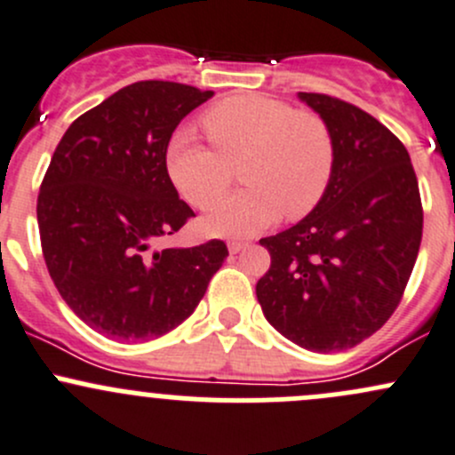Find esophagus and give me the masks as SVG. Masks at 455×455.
I'll return each instance as SVG.
<instances>
[{"mask_svg": "<svg viewBox=\"0 0 455 455\" xmlns=\"http://www.w3.org/2000/svg\"><path fill=\"white\" fill-rule=\"evenodd\" d=\"M244 249H246V242H235V240L228 242V251H231L233 255L240 253V251H244Z\"/></svg>", "mask_w": 455, "mask_h": 455, "instance_id": "obj_1", "label": "esophagus"}]
</instances>
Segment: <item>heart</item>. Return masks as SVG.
I'll list each match as a JSON object with an SVG mask.
<instances>
[{"instance_id":"heart-1","label":"heart","mask_w":455,"mask_h":455,"mask_svg":"<svg viewBox=\"0 0 455 455\" xmlns=\"http://www.w3.org/2000/svg\"><path fill=\"white\" fill-rule=\"evenodd\" d=\"M206 147L189 130L167 145V173L196 209H209L231 182L228 164H240L244 189L224 198L202 220L211 235L251 237L283 213L299 220L319 206L332 182L337 147L328 123L264 94H235L202 114Z\"/></svg>"}]
</instances>
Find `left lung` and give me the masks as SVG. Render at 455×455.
<instances>
[{
  "label": "left lung",
  "mask_w": 455,
  "mask_h": 455,
  "mask_svg": "<svg viewBox=\"0 0 455 455\" xmlns=\"http://www.w3.org/2000/svg\"><path fill=\"white\" fill-rule=\"evenodd\" d=\"M332 132L328 194L304 220L261 237L270 268L255 292L268 323L297 346L339 352L392 316L419 257L423 204L405 145L356 105L299 92Z\"/></svg>",
  "instance_id": "1"
}]
</instances>
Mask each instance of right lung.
<instances>
[{
	"instance_id": "right-lung-1",
	"label": "right lung",
	"mask_w": 455,
	"mask_h": 455,
	"mask_svg": "<svg viewBox=\"0 0 455 455\" xmlns=\"http://www.w3.org/2000/svg\"><path fill=\"white\" fill-rule=\"evenodd\" d=\"M213 96L173 81H139L81 114L54 149L36 200L48 273L72 313L118 341L180 325L227 259L222 240L151 251L194 211L167 173L178 123Z\"/></svg>"
}]
</instances>
